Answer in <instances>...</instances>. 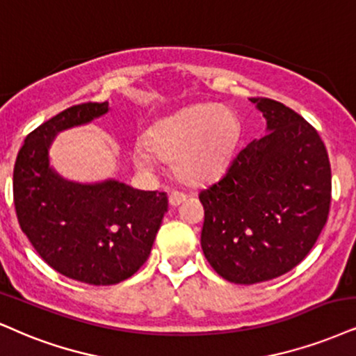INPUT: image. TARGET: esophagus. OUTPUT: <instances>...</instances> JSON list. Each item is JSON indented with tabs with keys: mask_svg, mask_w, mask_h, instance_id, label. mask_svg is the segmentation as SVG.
<instances>
[{
	"mask_svg": "<svg viewBox=\"0 0 356 356\" xmlns=\"http://www.w3.org/2000/svg\"><path fill=\"white\" fill-rule=\"evenodd\" d=\"M168 200H170L171 206H179L183 203V201L186 200V195H185V193H179V191H171Z\"/></svg>",
	"mask_w": 356,
	"mask_h": 356,
	"instance_id": "34e87169",
	"label": "esophagus"
}]
</instances>
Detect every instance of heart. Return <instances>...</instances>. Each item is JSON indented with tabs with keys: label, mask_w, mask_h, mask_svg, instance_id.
<instances>
[{
	"label": "heart",
	"mask_w": 356,
	"mask_h": 356,
	"mask_svg": "<svg viewBox=\"0 0 356 356\" xmlns=\"http://www.w3.org/2000/svg\"><path fill=\"white\" fill-rule=\"evenodd\" d=\"M239 135V118L229 108L191 105L153 122L145 143H134L130 158L137 168L150 166L153 155L173 161L175 173L183 183L203 185L226 170Z\"/></svg>",
	"instance_id": "b5f03b06"
}]
</instances>
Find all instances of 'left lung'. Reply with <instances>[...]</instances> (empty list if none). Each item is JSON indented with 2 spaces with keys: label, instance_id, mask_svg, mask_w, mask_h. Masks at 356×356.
<instances>
[{
  "label": "left lung",
  "instance_id": "left-lung-1",
  "mask_svg": "<svg viewBox=\"0 0 356 356\" xmlns=\"http://www.w3.org/2000/svg\"><path fill=\"white\" fill-rule=\"evenodd\" d=\"M251 102L266 118V135L200 193L204 257L222 279L244 285L279 277L304 261L332 198L330 161L317 130L284 104Z\"/></svg>",
  "mask_w": 356,
  "mask_h": 356
}]
</instances>
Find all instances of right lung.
<instances>
[{"label": "right lung", "mask_w": 356, "mask_h": 356, "mask_svg": "<svg viewBox=\"0 0 356 356\" xmlns=\"http://www.w3.org/2000/svg\"><path fill=\"white\" fill-rule=\"evenodd\" d=\"M108 102L74 105L26 137L13 175L21 229L39 256L65 277L112 285L134 275L150 256L168 211L166 193L135 190L118 179L81 183L51 165L60 131L90 124Z\"/></svg>", "instance_id": "obj_1"}]
</instances>
